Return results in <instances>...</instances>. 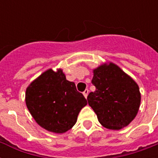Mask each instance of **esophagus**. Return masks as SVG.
Instances as JSON below:
<instances>
[{
  "mask_svg": "<svg viewBox=\"0 0 158 158\" xmlns=\"http://www.w3.org/2000/svg\"><path fill=\"white\" fill-rule=\"evenodd\" d=\"M89 89H85L84 91V93H83V94H84V96L85 97L87 98V97H88V94H89Z\"/></svg>",
  "mask_w": 158,
  "mask_h": 158,
  "instance_id": "1",
  "label": "esophagus"
}]
</instances>
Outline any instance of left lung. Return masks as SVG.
Segmentation results:
<instances>
[{"label":"left lung","mask_w":158,"mask_h":158,"mask_svg":"<svg viewBox=\"0 0 158 158\" xmlns=\"http://www.w3.org/2000/svg\"><path fill=\"white\" fill-rule=\"evenodd\" d=\"M92 84L96 90L87 99L102 125L120 130L135 119L141 101L139 89L116 64H102L94 69Z\"/></svg>","instance_id":"8db88e82"}]
</instances>
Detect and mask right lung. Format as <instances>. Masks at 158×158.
I'll return each instance as SVG.
<instances>
[{
	"label": "right lung",
	"mask_w": 158,
	"mask_h": 158,
	"mask_svg": "<svg viewBox=\"0 0 158 158\" xmlns=\"http://www.w3.org/2000/svg\"><path fill=\"white\" fill-rule=\"evenodd\" d=\"M27 107L36 122L50 132L62 134L76 123L79 111L88 104L77 91L74 82L68 81L61 69H50L28 87Z\"/></svg>",
	"instance_id": "right-lung-1"
}]
</instances>
